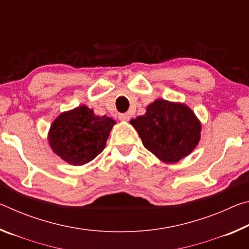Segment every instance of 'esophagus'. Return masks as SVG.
<instances>
[{"label": "esophagus", "mask_w": 249, "mask_h": 249, "mask_svg": "<svg viewBox=\"0 0 249 249\" xmlns=\"http://www.w3.org/2000/svg\"><path fill=\"white\" fill-rule=\"evenodd\" d=\"M129 114L128 113H120L119 114V119H120V121H122V122H127V121H129Z\"/></svg>", "instance_id": "esophagus-1"}]
</instances>
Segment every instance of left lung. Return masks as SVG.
<instances>
[{
  "instance_id": "8db88e82",
  "label": "left lung",
  "mask_w": 249,
  "mask_h": 249,
  "mask_svg": "<svg viewBox=\"0 0 249 249\" xmlns=\"http://www.w3.org/2000/svg\"><path fill=\"white\" fill-rule=\"evenodd\" d=\"M142 145L167 163L178 162L196 148L200 141L201 123L184 104L156 100L146 114L130 121Z\"/></svg>"
}]
</instances>
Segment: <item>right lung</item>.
Here are the masks:
<instances>
[{
    "instance_id": "1",
    "label": "right lung",
    "mask_w": 249,
    "mask_h": 249,
    "mask_svg": "<svg viewBox=\"0 0 249 249\" xmlns=\"http://www.w3.org/2000/svg\"><path fill=\"white\" fill-rule=\"evenodd\" d=\"M115 121L95 116L81 105L59 115L50 127L48 140L53 153L71 165H84L102 153Z\"/></svg>"
}]
</instances>
